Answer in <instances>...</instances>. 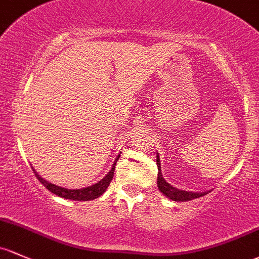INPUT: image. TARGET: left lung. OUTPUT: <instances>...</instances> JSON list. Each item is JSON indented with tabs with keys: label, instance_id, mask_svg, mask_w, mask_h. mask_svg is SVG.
I'll use <instances>...</instances> for the list:
<instances>
[{
	"label": "left lung",
	"instance_id": "8db88e82",
	"mask_svg": "<svg viewBox=\"0 0 259 259\" xmlns=\"http://www.w3.org/2000/svg\"><path fill=\"white\" fill-rule=\"evenodd\" d=\"M157 166H158V179H157L158 188H159V190L162 191L164 195L168 196L169 199L174 200V201H189V200H193V199H196V197L205 195V193L195 194V193H189V191H184V190H179V189L174 188V186L168 184V183L164 180L162 171H160V160H159V157H158V154H157Z\"/></svg>",
	"mask_w": 259,
	"mask_h": 259
}]
</instances>
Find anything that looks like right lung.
I'll return each mask as SVG.
<instances>
[{
  "instance_id": "obj_1",
  "label": "right lung",
  "mask_w": 259,
  "mask_h": 259,
  "mask_svg": "<svg viewBox=\"0 0 259 259\" xmlns=\"http://www.w3.org/2000/svg\"><path fill=\"white\" fill-rule=\"evenodd\" d=\"M116 160H118V158ZM115 166H116V162L113 163L112 169L110 170V173H108L106 177L104 178V179L100 180L97 184L91 185V186H89V188H84V189H76V190L60 188V186L51 184V183H48L47 180H44L43 178H40L39 175L35 173L34 169H33V171H34L35 177H37V179L39 180L41 184L46 186L49 191H52L53 194H55V195L64 197V199L77 200V201H88V200H94V199H96V197L101 196L102 194L106 191L107 186L110 185L111 180H112V178H113V173H115Z\"/></svg>"
}]
</instances>
